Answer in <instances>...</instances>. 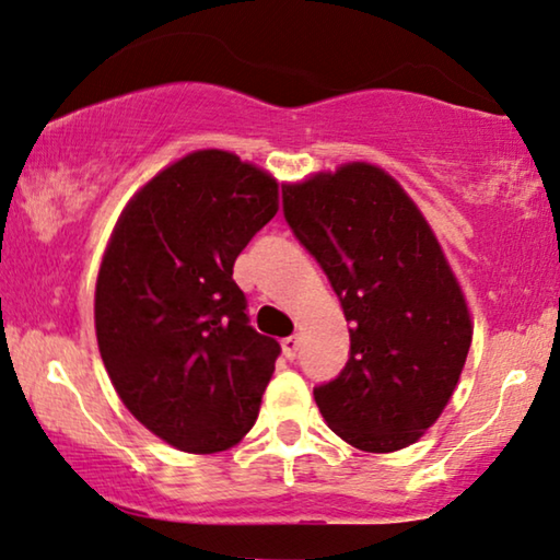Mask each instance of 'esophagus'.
<instances>
[{"mask_svg": "<svg viewBox=\"0 0 560 560\" xmlns=\"http://www.w3.org/2000/svg\"><path fill=\"white\" fill-rule=\"evenodd\" d=\"M300 351V338L298 336H290V338H282V353H285L288 361H293Z\"/></svg>", "mask_w": 560, "mask_h": 560, "instance_id": "esophagus-1", "label": "esophagus"}]
</instances>
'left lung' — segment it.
Listing matches in <instances>:
<instances>
[{"label": "left lung", "instance_id": "left-lung-1", "mask_svg": "<svg viewBox=\"0 0 560 560\" xmlns=\"http://www.w3.org/2000/svg\"><path fill=\"white\" fill-rule=\"evenodd\" d=\"M282 212L351 323L343 371L313 388L323 419L363 452L409 447L447 407L472 343L440 242L407 191L361 161L285 184Z\"/></svg>", "mask_w": 560, "mask_h": 560}]
</instances>
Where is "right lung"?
<instances>
[{
	"instance_id": "obj_1",
	"label": "right lung",
	"mask_w": 560,
	"mask_h": 560,
	"mask_svg": "<svg viewBox=\"0 0 560 560\" xmlns=\"http://www.w3.org/2000/svg\"><path fill=\"white\" fill-rule=\"evenodd\" d=\"M278 212V182L194 151L128 201L95 282V336L120 401L191 455L253 429L280 343L249 326L232 267Z\"/></svg>"
}]
</instances>
